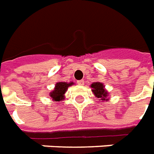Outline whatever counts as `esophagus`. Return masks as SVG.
<instances>
[{
  "instance_id": "obj_1",
  "label": "esophagus",
  "mask_w": 154,
  "mask_h": 154,
  "mask_svg": "<svg viewBox=\"0 0 154 154\" xmlns=\"http://www.w3.org/2000/svg\"><path fill=\"white\" fill-rule=\"evenodd\" d=\"M77 84L80 85H84V81L83 80H80V81H77Z\"/></svg>"
}]
</instances>
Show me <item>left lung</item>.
Here are the masks:
<instances>
[{
  "label": "left lung",
  "mask_w": 154,
  "mask_h": 154,
  "mask_svg": "<svg viewBox=\"0 0 154 154\" xmlns=\"http://www.w3.org/2000/svg\"><path fill=\"white\" fill-rule=\"evenodd\" d=\"M91 87L93 88L92 91L94 92L95 96L99 97V98H102V100H105L108 94L107 91L105 89V87H104L102 83H101V82H94L91 85Z\"/></svg>",
  "instance_id": "8db88e82"
}]
</instances>
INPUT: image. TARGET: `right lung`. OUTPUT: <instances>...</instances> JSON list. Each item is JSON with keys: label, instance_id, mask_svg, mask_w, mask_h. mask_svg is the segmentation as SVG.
<instances>
[{"label": "right lung", "instance_id": "add662e5", "mask_svg": "<svg viewBox=\"0 0 154 154\" xmlns=\"http://www.w3.org/2000/svg\"><path fill=\"white\" fill-rule=\"evenodd\" d=\"M73 84V82H58L55 85V89L53 91L50 93V97H51L53 100L55 101H60L64 99V94L66 91L69 86H71Z\"/></svg>", "mask_w": 154, "mask_h": 154}]
</instances>
